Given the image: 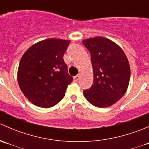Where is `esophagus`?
<instances>
[{
  "mask_svg": "<svg viewBox=\"0 0 149 149\" xmlns=\"http://www.w3.org/2000/svg\"><path fill=\"white\" fill-rule=\"evenodd\" d=\"M80 77H81L80 75H77V76H75V77H74V81H79V79H80Z\"/></svg>",
  "mask_w": 149,
  "mask_h": 149,
  "instance_id": "34e87169",
  "label": "esophagus"
}]
</instances>
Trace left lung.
Instances as JSON below:
<instances>
[{
	"label": "left lung",
	"instance_id": "8db88e82",
	"mask_svg": "<svg viewBox=\"0 0 149 149\" xmlns=\"http://www.w3.org/2000/svg\"><path fill=\"white\" fill-rule=\"evenodd\" d=\"M83 44L91 54L94 81L84 91L94 106L108 107L116 103L127 91L130 77L129 62L123 49L104 37L87 39Z\"/></svg>",
	"mask_w": 149,
	"mask_h": 149
}]
</instances>
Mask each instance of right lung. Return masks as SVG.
<instances>
[{
  "instance_id": "add662e5",
  "label": "right lung",
  "mask_w": 149,
  "mask_h": 149,
  "mask_svg": "<svg viewBox=\"0 0 149 149\" xmlns=\"http://www.w3.org/2000/svg\"><path fill=\"white\" fill-rule=\"evenodd\" d=\"M69 40L48 39L25 52L18 69V83L25 97L36 106L49 108L65 96L73 79L68 73L63 55Z\"/></svg>"
}]
</instances>
